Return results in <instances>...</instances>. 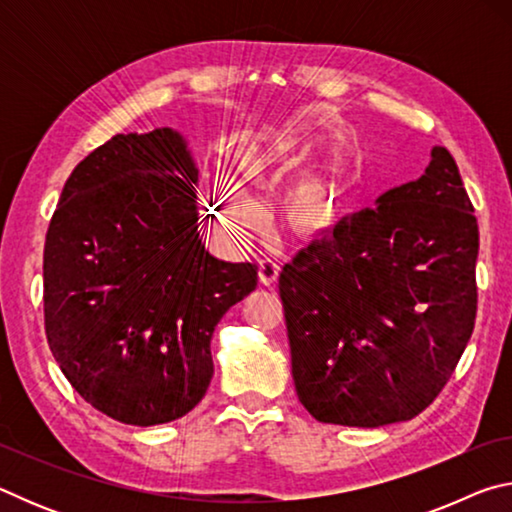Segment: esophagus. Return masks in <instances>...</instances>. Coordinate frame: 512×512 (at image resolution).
Here are the masks:
<instances>
[{
    "label": "esophagus",
    "instance_id": "1",
    "mask_svg": "<svg viewBox=\"0 0 512 512\" xmlns=\"http://www.w3.org/2000/svg\"><path fill=\"white\" fill-rule=\"evenodd\" d=\"M257 275H259V282H262L264 287H271V284L277 282V277H280V266L271 262V259H262V262H259Z\"/></svg>",
    "mask_w": 512,
    "mask_h": 512
}]
</instances>
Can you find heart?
I'll list each match as a JSON object with an SVG mask.
<instances>
[{
    "label": "heart",
    "instance_id": "b5f03b06",
    "mask_svg": "<svg viewBox=\"0 0 512 512\" xmlns=\"http://www.w3.org/2000/svg\"><path fill=\"white\" fill-rule=\"evenodd\" d=\"M277 142L275 135H246L232 149V167L248 183H264L277 160ZM216 219L228 232L244 235L259 223V212L253 198L241 187L237 180L228 176H219L214 180L212 189ZM289 228L302 239H314L325 235L334 228L336 205L327 189L318 183H298L287 196L284 205Z\"/></svg>",
    "mask_w": 512,
    "mask_h": 512
}]
</instances>
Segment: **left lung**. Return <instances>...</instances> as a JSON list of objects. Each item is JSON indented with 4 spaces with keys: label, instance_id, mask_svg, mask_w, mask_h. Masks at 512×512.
<instances>
[{
    "label": "left lung",
    "instance_id": "1",
    "mask_svg": "<svg viewBox=\"0 0 512 512\" xmlns=\"http://www.w3.org/2000/svg\"><path fill=\"white\" fill-rule=\"evenodd\" d=\"M479 225L445 146L280 273L291 372L318 422L384 427L436 400L476 318Z\"/></svg>",
    "mask_w": 512,
    "mask_h": 512
}]
</instances>
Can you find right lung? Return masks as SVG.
I'll return each mask as SVG.
<instances>
[{
    "mask_svg": "<svg viewBox=\"0 0 512 512\" xmlns=\"http://www.w3.org/2000/svg\"><path fill=\"white\" fill-rule=\"evenodd\" d=\"M198 169L171 128L115 135L76 164L45 241V332L74 391L108 418H183L214 375L210 341L257 287L198 237Z\"/></svg>",
    "mask_w": 512,
    "mask_h": 512,
    "instance_id": "1",
    "label": "right lung"
}]
</instances>
